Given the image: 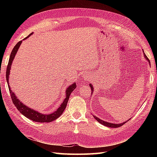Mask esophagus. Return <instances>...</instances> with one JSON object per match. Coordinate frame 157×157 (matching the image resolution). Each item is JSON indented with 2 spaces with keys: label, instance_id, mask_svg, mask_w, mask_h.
I'll list each match as a JSON object with an SVG mask.
<instances>
[{
  "label": "esophagus",
  "instance_id": "1",
  "mask_svg": "<svg viewBox=\"0 0 157 157\" xmlns=\"http://www.w3.org/2000/svg\"><path fill=\"white\" fill-rule=\"evenodd\" d=\"M90 78H91V76H90V75L89 74V73H84V79H85V80H88V79H90Z\"/></svg>",
  "mask_w": 157,
  "mask_h": 157
}]
</instances>
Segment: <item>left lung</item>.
Here are the masks:
<instances>
[{
    "label": "left lung",
    "instance_id": "left-lung-1",
    "mask_svg": "<svg viewBox=\"0 0 157 157\" xmlns=\"http://www.w3.org/2000/svg\"><path fill=\"white\" fill-rule=\"evenodd\" d=\"M142 51H143V53H144V56L145 59H146V60H147L148 63H150L149 59H148L147 56H146V55H145V53H144V50H142ZM90 86L91 90L92 91V92H94V87H93V86H92V84H90ZM94 119L96 120V121H97L98 122H99L100 123H101L102 125H105V126H106V127H109V128H119V127H121V126H122L123 124H125V123L126 122H128V121H129V120L130 119H128V120H127L126 121L123 122V123H110V122H106V121H103V120H102V119H99L98 117H96V116H94Z\"/></svg>",
    "mask_w": 157,
    "mask_h": 157
}]
</instances>
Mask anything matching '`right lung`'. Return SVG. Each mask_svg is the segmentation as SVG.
Instances as JSON below:
<instances>
[{
	"mask_svg": "<svg viewBox=\"0 0 157 157\" xmlns=\"http://www.w3.org/2000/svg\"><path fill=\"white\" fill-rule=\"evenodd\" d=\"M33 34H34V32L31 33V34L28 35L27 37L23 39V40L27 39ZM21 42H22V40L19 41L17 44H16V45L14 46V48H13V49L12 50V52H11V55H10V57H9L7 68H6V82H7L9 92H10V94H11L13 102V104L15 105V106H16V108L18 109V111L21 113L22 115H24L25 117L31 119L32 121H36V122H40V123L51 122L52 121H54V120L57 119L58 117H59L63 114V111H65V109L66 108V106H67V102H68V100H69L70 95H71V92L74 90L75 88H76V84H75V82H74L73 84L70 85L69 87L66 89L65 98L64 99V101H63L62 104L60 105L59 107L56 109L55 112L51 113V114H42V113L36 111V110L29 108V106H26L25 105L23 104V103L21 102V101H20V100H19L17 98V96L15 95V93L11 90V88H10V86H9V83L10 70H11V68L12 63L15 57V55L17 54V51H18L20 45L21 44Z\"/></svg>",
	"mask_w": 157,
	"mask_h": 157,
	"instance_id": "add662e5",
	"label": "right lung"
}]
</instances>
